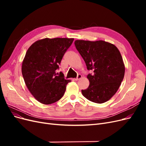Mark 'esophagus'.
Returning <instances> with one entry per match:
<instances>
[{"instance_id":"34e87169","label":"esophagus","mask_w":146,"mask_h":146,"mask_svg":"<svg viewBox=\"0 0 146 146\" xmlns=\"http://www.w3.org/2000/svg\"><path fill=\"white\" fill-rule=\"evenodd\" d=\"M82 75L81 74H78L77 75V78H76V80H80V79L82 78Z\"/></svg>"}]
</instances>
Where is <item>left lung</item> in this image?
Returning <instances> with one entry per match:
<instances>
[{
	"label": "left lung",
	"mask_w": 146,
	"mask_h": 146,
	"mask_svg": "<svg viewBox=\"0 0 146 146\" xmlns=\"http://www.w3.org/2000/svg\"><path fill=\"white\" fill-rule=\"evenodd\" d=\"M74 44L87 69L94 72L88 75L90 85L82 90L83 96L97 104L108 101L116 94L124 77L125 66L120 52L112 44L102 40H76Z\"/></svg>",
	"instance_id": "obj_1"
}]
</instances>
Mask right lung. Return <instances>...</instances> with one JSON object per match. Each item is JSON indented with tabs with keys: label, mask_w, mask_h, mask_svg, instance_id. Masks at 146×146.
Segmentation results:
<instances>
[{
	"label": "right lung",
	"mask_w": 146,
	"mask_h": 146,
	"mask_svg": "<svg viewBox=\"0 0 146 146\" xmlns=\"http://www.w3.org/2000/svg\"><path fill=\"white\" fill-rule=\"evenodd\" d=\"M74 38H44L35 42L27 50L22 64L25 85L39 102L48 105L63 96L66 85L64 74H56Z\"/></svg>",
	"instance_id": "add662e5"
}]
</instances>
